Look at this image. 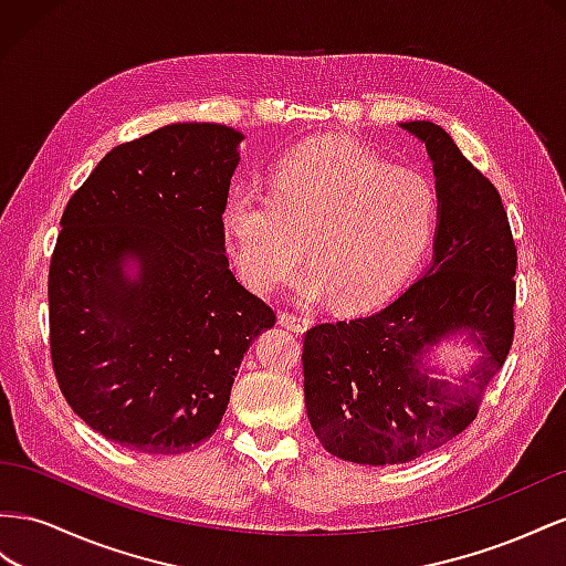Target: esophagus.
<instances>
[{
    "label": "esophagus",
    "mask_w": 566,
    "mask_h": 566,
    "mask_svg": "<svg viewBox=\"0 0 566 566\" xmlns=\"http://www.w3.org/2000/svg\"><path fill=\"white\" fill-rule=\"evenodd\" d=\"M280 325L286 327V329L296 332V334H303L305 329H308L311 319L303 317V315H296V313H282V315H280Z\"/></svg>",
    "instance_id": "obj_1"
}]
</instances>
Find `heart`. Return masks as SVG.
<instances>
[{"instance_id": "obj_1", "label": "heart", "mask_w": 566, "mask_h": 566, "mask_svg": "<svg viewBox=\"0 0 566 566\" xmlns=\"http://www.w3.org/2000/svg\"><path fill=\"white\" fill-rule=\"evenodd\" d=\"M436 224L439 193L429 177L344 139L284 156L270 193L237 187L220 211L244 284L272 292L308 255L296 294L336 296L348 311L394 296L427 255Z\"/></svg>"}]
</instances>
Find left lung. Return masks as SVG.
<instances>
[{
  "label": "left lung",
  "instance_id": "obj_1",
  "mask_svg": "<svg viewBox=\"0 0 566 566\" xmlns=\"http://www.w3.org/2000/svg\"><path fill=\"white\" fill-rule=\"evenodd\" d=\"M424 142L439 193L433 258L381 311L305 332L303 391L327 453L358 464H402L455 439L514 336L516 247L497 189L441 125L400 123ZM467 333L482 350L458 382L429 378L426 355Z\"/></svg>",
  "mask_w": 566,
  "mask_h": 566
}]
</instances>
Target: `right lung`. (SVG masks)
Masks as SVG:
<instances>
[{
	"mask_svg": "<svg viewBox=\"0 0 566 566\" xmlns=\"http://www.w3.org/2000/svg\"><path fill=\"white\" fill-rule=\"evenodd\" d=\"M244 135L172 123L118 144L61 216L50 348L73 412L123 448L211 439L241 358L274 313L224 255L220 211Z\"/></svg>",
	"mask_w": 566,
	"mask_h": 566,
	"instance_id": "right-lung-1",
	"label": "right lung"
}]
</instances>
